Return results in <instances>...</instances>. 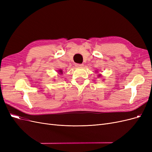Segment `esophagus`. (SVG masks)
I'll return each mask as SVG.
<instances>
[{
  "label": "esophagus",
  "mask_w": 152,
  "mask_h": 152,
  "mask_svg": "<svg viewBox=\"0 0 152 152\" xmlns=\"http://www.w3.org/2000/svg\"><path fill=\"white\" fill-rule=\"evenodd\" d=\"M75 66L77 68H82L84 65H83V64H76Z\"/></svg>",
  "instance_id": "34e87169"
}]
</instances>
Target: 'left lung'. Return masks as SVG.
<instances>
[{
	"instance_id": "8db88e82",
	"label": "left lung",
	"mask_w": 152,
	"mask_h": 152,
	"mask_svg": "<svg viewBox=\"0 0 152 152\" xmlns=\"http://www.w3.org/2000/svg\"><path fill=\"white\" fill-rule=\"evenodd\" d=\"M99 77H100V75H99Z\"/></svg>"
}]
</instances>
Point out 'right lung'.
I'll return each mask as SVG.
<instances>
[{
	"label": "right lung",
	"instance_id": "right-lung-1",
	"mask_svg": "<svg viewBox=\"0 0 152 152\" xmlns=\"http://www.w3.org/2000/svg\"><path fill=\"white\" fill-rule=\"evenodd\" d=\"M58 72L59 73V74H62V73H63L62 70H58Z\"/></svg>",
	"mask_w": 152,
	"mask_h": 152
}]
</instances>
